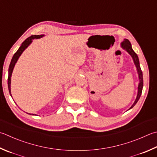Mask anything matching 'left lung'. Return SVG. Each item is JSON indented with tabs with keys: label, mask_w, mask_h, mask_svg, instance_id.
<instances>
[{
	"label": "left lung",
	"mask_w": 157,
	"mask_h": 157,
	"mask_svg": "<svg viewBox=\"0 0 157 157\" xmlns=\"http://www.w3.org/2000/svg\"><path fill=\"white\" fill-rule=\"evenodd\" d=\"M121 47L127 51L128 54H129L131 57L133 58V62L136 64V67L137 68V73H138V75H139V79H140V83H139V85H138V92H137V97H136V99L134 103L132 105V106L130 107L129 109H130L131 108H133V107L135 106V105L137 103L138 100L140 99L141 94H142V88H143V74H142V69L140 68V61H139V58H138V56L137 54L135 52L133 49H132L131 47V44L130 41H128V39H124L123 42L121 43Z\"/></svg>",
	"instance_id": "left-lung-1"
}]
</instances>
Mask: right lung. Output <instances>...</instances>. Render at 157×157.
I'll return each mask as SVG.
<instances>
[{"label":"right lung","mask_w":157,"mask_h":157,"mask_svg":"<svg viewBox=\"0 0 157 157\" xmlns=\"http://www.w3.org/2000/svg\"><path fill=\"white\" fill-rule=\"evenodd\" d=\"M44 35H32L29 36V38H27L25 41H24L22 44H21V46L20 47V48L18 49L17 51L15 52L14 54L13 58H12L11 61V63L9 64V76H8V88H9V94H11V77L12 75V72H13V70L14 68V66L15 63L18 60V58L20 56V55L22 54V52L24 51V50L29 46L30 44H31L32 41H33V39H39V38H41L44 36ZM30 114V113H29ZM34 115V114H32Z\"/></svg>","instance_id":"1"}]
</instances>
